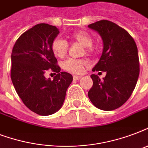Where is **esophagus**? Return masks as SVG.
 I'll return each mask as SVG.
<instances>
[{"instance_id":"1","label":"esophagus","mask_w":148,"mask_h":148,"mask_svg":"<svg viewBox=\"0 0 148 148\" xmlns=\"http://www.w3.org/2000/svg\"><path fill=\"white\" fill-rule=\"evenodd\" d=\"M81 77H82L79 76V75H74V77H73L74 80H76V81H77V80H79V79H81Z\"/></svg>"}]
</instances>
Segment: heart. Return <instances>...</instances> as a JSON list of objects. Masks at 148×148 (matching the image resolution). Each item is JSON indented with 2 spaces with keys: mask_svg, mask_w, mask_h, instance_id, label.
<instances>
[{
  "mask_svg": "<svg viewBox=\"0 0 148 148\" xmlns=\"http://www.w3.org/2000/svg\"><path fill=\"white\" fill-rule=\"evenodd\" d=\"M71 39L75 42L79 43L80 45L84 47L86 53H92L94 48L92 47L93 38L90 34L85 31H77L72 34ZM51 50L53 54L58 58H64L68 50V45L64 40L60 38H56L53 40L51 45ZM88 63L84 59H74L69 58L62 64L63 68L67 71L72 74H81L84 70V67Z\"/></svg>",
  "mask_w": 148,
  "mask_h": 148,
  "instance_id": "b5f03b06",
  "label": "heart"
}]
</instances>
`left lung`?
Returning <instances> with one entry per match:
<instances>
[{
  "label": "left lung",
  "instance_id": "obj_1",
  "mask_svg": "<svg viewBox=\"0 0 148 148\" xmlns=\"http://www.w3.org/2000/svg\"><path fill=\"white\" fill-rule=\"evenodd\" d=\"M103 40V52L93 71H105L103 80L91 74L93 86L88 97L96 108L113 110L131 97L138 82L140 64L138 47L126 30L115 23L102 20L88 25Z\"/></svg>",
  "mask_w": 148,
  "mask_h": 148
}]
</instances>
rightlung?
Masks as SVG:
<instances>
[{"mask_svg":"<svg viewBox=\"0 0 148 148\" xmlns=\"http://www.w3.org/2000/svg\"><path fill=\"white\" fill-rule=\"evenodd\" d=\"M59 34L55 26L38 24L22 34L11 53L10 77L23 103L33 112L47 116L60 109L66 91L73 81L67 72H60L51 45ZM51 69L58 73L53 80L45 77Z\"/></svg>","mask_w":148,"mask_h":148,"instance_id":"right-lung-1","label":"right lung"}]
</instances>
